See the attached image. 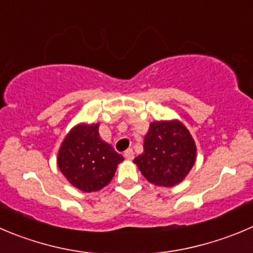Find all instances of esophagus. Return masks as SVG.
Segmentation results:
<instances>
[{
  "label": "esophagus",
  "instance_id": "obj_1",
  "mask_svg": "<svg viewBox=\"0 0 253 253\" xmlns=\"http://www.w3.org/2000/svg\"><path fill=\"white\" fill-rule=\"evenodd\" d=\"M124 156L126 159H128V160H133L134 159V151H133V149H128V150L125 151L124 153Z\"/></svg>",
  "mask_w": 253,
  "mask_h": 253
}]
</instances>
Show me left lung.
I'll return each instance as SVG.
<instances>
[{"mask_svg": "<svg viewBox=\"0 0 253 253\" xmlns=\"http://www.w3.org/2000/svg\"><path fill=\"white\" fill-rule=\"evenodd\" d=\"M196 159V146L180 122H154L144 138V151L134 159L148 181L174 186L185 179Z\"/></svg>", "mask_w": 253, "mask_h": 253, "instance_id": "1", "label": "left lung"}]
</instances>
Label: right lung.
<instances>
[{"mask_svg":"<svg viewBox=\"0 0 253 253\" xmlns=\"http://www.w3.org/2000/svg\"><path fill=\"white\" fill-rule=\"evenodd\" d=\"M99 124H81L66 136L58 154L62 174L77 189L98 191L110 182L123 155L99 135Z\"/></svg>","mask_w":253,"mask_h":253,"instance_id":"obj_1","label":"right lung"}]
</instances>
